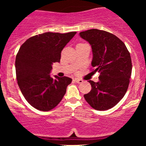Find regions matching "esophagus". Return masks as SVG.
Returning a JSON list of instances; mask_svg holds the SVG:
<instances>
[{
	"instance_id": "1",
	"label": "esophagus",
	"mask_w": 146,
	"mask_h": 146,
	"mask_svg": "<svg viewBox=\"0 0 146 146\" xmlns=\"http://www.w3.org/2000/svg\"><path fill=\"white\" fill-rule=\"evenodd\" d=\"M75 81L77 83H78V84H81V83L83 82V80H81V79H78V78H75Z\"/></svg>"
}]
</instances>
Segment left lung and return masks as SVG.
Instances as JSON below:
<instances>
[{"instance_id": "obj_1", "label": "left lung", "mask_w": 146, "mask_h": 146, "mask_svg": "<svg viewBox=\"0 0 146 146\" xmlns=\"http://www.w3.org/2000/svg\"><path fill=\"white\" fill-rule=\"evenodd\" d=\"M80 36L91 46V65L100 73L98 82L88 81L91 90L84 97L94 109L108 110L128 90L132 73L130 53L119 38L107 31L93 29L82 31Z\"/></svg>"}]
</instances>
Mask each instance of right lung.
<instances>
[{
  "instance_id": "add662e5",
  "label": "right lung",
  "mask_w": 146,
  "mask_h": 146,
  "mask_svg": "<svg viewBox=\"0 0 146 146\" xmlns=\"http://www.w3.org/2000/svg\"><path fill=\"white\" fill-rule=\"evenodd\" d=\"M75 34L46 32L31 37L20 47L15 62L16 79L25 100L33 108L48 111L62 100L72 79L57 75L53 78L50 73Z\"/></svg>"
}]
</instances>
